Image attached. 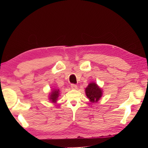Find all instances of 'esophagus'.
<instances>
[{
	"label": "esophagus",
	"instance_id": "34e87169",
	"mask_svg": "<svg viewBox=\"0 0 148 148\" xmlns=\"http://www.w3.org/2000/svg\"><path fill=\"white\" fill-rule=\"evenodd\" d=\"M71 88L72 89H77V88H78V87H77V86L76 84H71Z\"/></svg>",
	"mask_w": 148,
	"mask_h": 148
}]
</instances>
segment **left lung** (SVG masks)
<instances>
[{
  "mask_svg": "<svg viewBox=\"0 0 148 148\" xmlns=\"http://www.w3.org/2000/svg\"><path fill=\"white\" fill-rule=\"evenodd\" d=\"M85 93L89 101L95 103L101 99L103 95V91L96 83L91 82L88 84L85 89Z\"/></svg>",
  "mask_w": 148,
  "mask_h": 148,
  "instance_id": "left-lung-1",
  "label": "left lung"
}]
</instances>
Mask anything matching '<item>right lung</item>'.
<instances>
[{
	"mask_svg": "<svg viewBox=\"0 0 148 148\" xmlns=\"http://www.w3.org/2000/svg\"><path fill=\"white\" fill-rule=\"evenodd\" d=\"M59 95H60L59 89H55V88L53 89L49 95V96H48L49 100L51 102L56 104L58 99V97L59 96Z\"/></svg>",
	"mask_w": 148,
	"mask_h": 148,
	"instance_id": "right-lung-1",
	"label": "right lung"
}]
</instances>
